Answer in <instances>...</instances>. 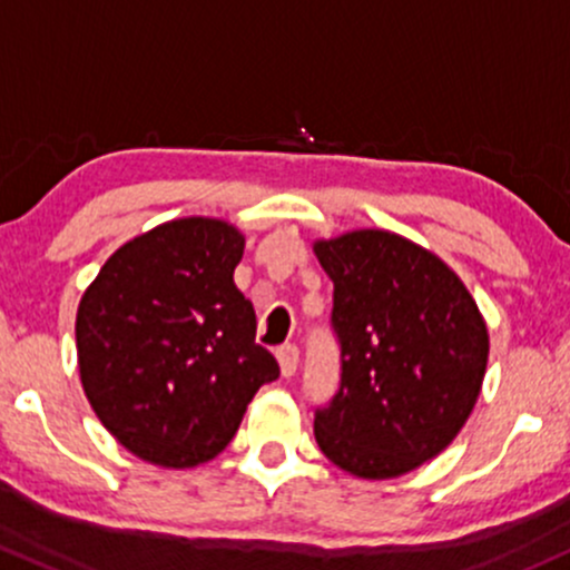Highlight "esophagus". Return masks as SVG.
Here are the masks:
<instances>
[{
    "label": "esophagus",
    "instance_id": "1",
    "mask_svg": "<svg viewBox=\"0 0 570 570\" xmlns=\"http://www.w3.org/2000/svg\"><path fill=\"white\" fill-rule=\"evenodd\" d=\"M277 361H279V372L283 377H291L298 366V347L296 345H283L277 351Z\"/></svg>",
    "mask_w": 570,
    "mask_h": 570
}]
</instances>
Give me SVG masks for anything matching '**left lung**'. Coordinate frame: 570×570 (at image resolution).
<instances>
[{"label":"left lung","mask_w":570,"mask_h":570,"mask_svg":"<svg viewBox=\"0 0 570 570\" xmlns=\"http://www.w3.org/2000/svg\"><path fill=\"white\" fill-rule=\"evenodd\" d=\"M334 283L342 383L315 440L364 481L413 473L451 445L479 402L489 332L454 268L381 228L312 242Z\"/></svg>","instance_id":"left-lung-1"}]
</instances>
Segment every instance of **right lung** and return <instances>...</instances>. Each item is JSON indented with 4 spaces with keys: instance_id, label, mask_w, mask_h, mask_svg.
<instances>
[{
    "instance_id": "obj_1",
    "label": "right lung",
    "mask_w": 570,
    "mask_h": 570,
    "mask_svg": "<svg viewBox=\"0 0 570 570\" xmlns=\"http://www.w3.org/2000/svg\"><path fill=\"white\" fill-rule=\"evenodd\" d=\"M242 255L244 234L228 219L179 217L121 244L83 291V394L132 456L168 470L209 462L261 385L279 377L234 283Z\"/></svg>"
}]
</instances>
